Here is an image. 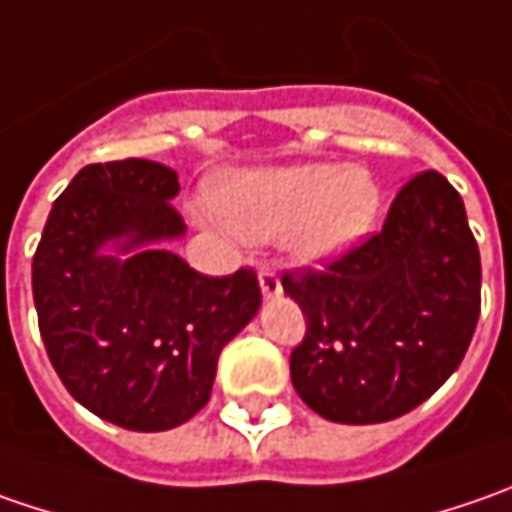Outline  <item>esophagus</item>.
Returning a JSON list of instances; mask_svg holds the SVG:
<instances>
[{
	"label": "esophagus",
	"mask_w": 512,
	"mask_h": 512,
	"mask_svg": "<svg viewBox=\"0 0 512 512\" xmlns=\"http://www.w3.org/2000/svg\"><path fill=\"white\" fill-rule=\"evenodd\" d=\"M259 285H262V293L267 299H276L282 293V279L273 267H259Z\"/></svg>",
	"instance_id": "1"
}]
</instances>
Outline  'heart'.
<instances>
[{
	"instance_id": "b5f03b06",
	"label": "heart",
	"mask_w": 512,
	"mask_h": 512,
	"mask_svg": "<svg viewBox=\"0 0 512 512\" xmlns=\"http://www.w3.org/2000/svg\"><path fill=\"white\" fill-rule=\"evenodd\" d=\"M379 185L364 168L293 165L242 173L219 187L227 227L253 242L290 233L293 250L319 262L359 242L379 213Z\"/></svg>"
}]
</instances>
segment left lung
I'll return each instance as SVG.
<instances>
[{"label":"left lung","instance_id":"left-lung-1","mask_svg":"<svg viewBox=\"0 0 512 512\" xmlns=\"http://www.w3.org/2000/svg\"><path fill=\"white\" fill-rule=\"evenodd\" d=\"M307 330L290 353L302 402L339 424L399 419L462 364L482 310V259L462 196L436 170L396 193L379 233L325 270L282 276Z\"/></svg>","mask_w":512,"mask_h":512}]
</instances>
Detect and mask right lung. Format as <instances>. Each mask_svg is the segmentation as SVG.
Segmentation results:
<instances>
[{"mask_svg":"<svg viewBox=\"0 0 512 512\" xmlns=\"http://www.w3.org/2000/svg\"><path fill=\"white\" fill-rule=\"evenodd\" d=\"M176 193V170L150 159L88 165L53 202L33 253L53 370L90 413L139 433L205 407L222 347L262 305L250 267L205 276L156 245L185 233ZM105 241L119 257L98 253Z\"/></svg>","mask_w":512,"mask_h":512,"instance_id":"1","label":"right lung"}]
</instances>
